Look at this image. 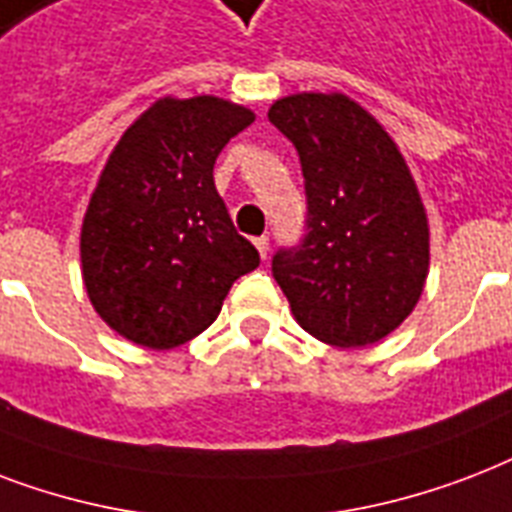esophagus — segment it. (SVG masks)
Returning <instances> with one entry per match:
<instances>
[{"label": "esophagus", "instance_id": "1", "mask_svg": "<svg viewBox=\"0 0 512 512\" xmlns=\"http://www.w3.org/2000/svg\"><path fill=\"white\" fill-rule=\"evenodd\" d=\"M253 245H256V251H259L261 259H267V253H269V237H256V240H253Z\"/></svg>", "mask_w": 512, "mask_h": 512}]
</instances>
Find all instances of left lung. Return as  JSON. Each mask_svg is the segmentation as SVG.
Returning <instances> with one entry per match:
<instances>
[{
	"label": "left lung",
	"mask_w": 512,
	"mask_h": 512,
	"mask_svg": "<svg viewBox=\"0 0 512 512\" xmlns=\"http://www.w3.org/2000/svg\"><path fill=\"white\" fill-rule=\"evenodd\" d=\"M269 122L299 152L307 235L272 275L307 334L366 347L414 312L430 272V224L398 144L344 93H293Z\"/></svg>",
	"instance_id": "1"
}]
</instances>
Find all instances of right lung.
<instances>
[{"mask_svg":"<svg viewBox=\"0 0 512 512\" xmlns=\"http://www.w3.org/2000/svg\"><path fill=\"white\" fill-rule=\"evenodd\" d=\"M256 120L216 95L154 101L109 154L87 202L79 259L106 326L146 350L189 342L259 251L237 235L213 184L229 138Z\"/></svg>","mask_w":512,"mask_h":512,"instance_id":"add662e5","label":"right lung"}]
</instances>
